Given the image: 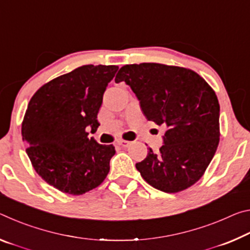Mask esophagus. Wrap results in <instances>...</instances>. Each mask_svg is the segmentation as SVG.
I'll return each instance as SVG.
<instances>
[{"mask_svg": "<svg viewBox=\"0 0 250 250\" xmlns=\"http://www.w3.org/2000/svg\"><path fill=\"white\" fill-rule=\"evenodd\" d=\"M130 141H126V140H119L118 141V145L121 146L122 147H126L129 145H130Z\"/></svg>", "mask_w": 250, "mask_h": 250, "instance_id": "esophagus-1", "label": "esophagus"}]
</instances>
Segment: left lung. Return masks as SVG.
<instances>
[{"mask_svg":"<svg viewBox=\"0 0 250 250\" xmlns=\"http://www.w3.org/2000/svg\"><path fill=\"white\" fill-rule=\"evenodd\" d=\"M125 82L140 101L147 120L167 128L163 146L135 164L146 183L166 193L186 189L201 179L219 142L217 96L191 69L156 62L121 67Z\"/></svg>","mask_w":250,"mask_h":250,"instance_id":"obj_1","label":"left lung"}]
</instances>
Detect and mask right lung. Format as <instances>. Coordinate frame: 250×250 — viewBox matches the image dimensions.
<instances>
[{"instance_id": "right-lung-1", "label": "right lung", "mask_w": 250, "mask_h": 250, "mask_svg": "<svg viewBox=\"0 0 250 250\" xmlns=\"http://www.w3.org/2000/svg\"><path fill=\"white\" fill-rule=\"evenodd\" d=\"M118 66L84 65L50 80L29 100L23 141L34 168L59 191L82 195L103 183L116 153L112 145L88 138L97 130L104 92Z\"/></svg>"}]
</instances>
